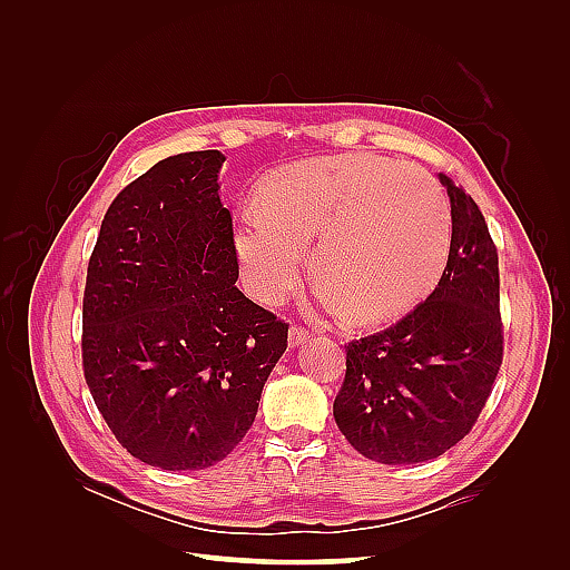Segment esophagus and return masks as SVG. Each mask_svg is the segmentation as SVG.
Wrapping results in <instances>:
<instances>
[{
    "label": "esophagus",
    "mask_w": 570,
    "mask_h": 570,
    "mask_svg": "<svg viewBox=\"0 0 570 570\" xmlns=\"http://www.w3.org/2000/svg\"><path fill=\"white\" fill-rule=\"evenodd\" d=\"M308 327H304V325H292L289 327V344L292 347H297V344H302L304 340H308Z\"/></svg>",
    "instance_id": "34e87169"
}]
</instances>
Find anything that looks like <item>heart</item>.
Listing matches in <instances>:
<instances>
[{
	"label": "heart",
	"instance_id": "b5f03b06",
	"mask_svg": "<svg viewBox=\"0 0 570 570\" xmlns=\"http://www.w3.org/2000/svg\"><path fill=\"white\" fill-rule=\"evenodd\" d=\"M258 206L239 214L235 249L254 295L283 302L314 278L358 325L385 323L421 302L450 262L452 206L423 168L354 151L273 170Z\"/></svg>",
	"mask_w": 570,
	"mask_h": 570
}]
</instances>
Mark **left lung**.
Instances as JSON below:
<instances>
[{
  "label": "left lung",
  "instance_id": "1",
  "mask_svg": "<svg viewBox=\"0 0 570 570\" xmlns=\"http://www.w3.org/2000/svg\"><path fill=\"white\" fill-rule=\"evenodd\" d=\"M450 262L430 297L381 333L344 344L340 433L371 461L438 459L471 433L504 358L499 256L475 199L446 176Z\"/></svg>",
  "mask_w": 570,
  "mask_h": 570
}]
</instances>
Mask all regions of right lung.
I'll use <instances>...</instances> for the list:
<instances>
[{
	"label": "right lung",
	"instance_id": "add662e5",
	"mask_svg": "<svg viewBox=\"0 0 570 570\" xmlns=\"http://www.w3.org/2000/svg\"><path fill=\"white\" fill-rule=\"evenodd\" d=\"M223 161L178 154L120 189L85 281V383L120 446L164 471L226 459L287 350L289 325L235 287Z\"/></svg>",
	"mask_w": 570,
	"mask_h": 570
}]
</instances>
